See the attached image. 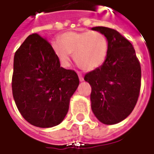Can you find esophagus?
I'll use <instances>...</instances> for the list:
<instances>
[{
  "mask_svg": "<svg viewBox=\"0 0 154 154\" xmlns=\"http://www.w3.org/2000/svg\"><path fill=\"white\" fill-rule=\"evenodd\" d=\"M79 80H80V82H82V81L84 80V78H83V77L82 75H79Z\"/></svg>",
  "mask_w": 154,
  "mask_h": 154,
  "instance_id": "esophagus-1",
  "label": "esophagus"
}]
</instances>
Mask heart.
<instances>
[{"mask_svg": "<svg viewBox=\"0 0 154 154\" xmlns=\"http://www.w3.org/2000/svg\"><path fill=\"white\" fill-rule=\"evenodd\" d=\"M60 42H54L52 48L62 66H69L71 54L85 71L91 72L103 65L108 54V41L97 31L68 32L62 34Z\"/></svg>", "mask_w": 154, "mask_h": 154, "instance_id": "heart-1", "label": "heart"}]
</instances>
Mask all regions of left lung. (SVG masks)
Returning a JSON list of instances; mask_svg holds the SVG:
<instances>
[{
    "label": "left lung",
    "mask_w": 154,
    "mask_h": 154,
    "mask_svg": "<svg viewBox=\"0 0 154 154\" xmlns=\"http://www.w3.org/2000/svg\"><path fill=\"white\" fill-rule=\"evenodd\" d=\"M108 41V54L99 68L89 72L84 80L92 88V110L104 124H115L133 112L139 97L141 66L129 41L116 30L96 26Z\"/></svg>",
    "instance_id": "8db88e82"
}]
</instances>
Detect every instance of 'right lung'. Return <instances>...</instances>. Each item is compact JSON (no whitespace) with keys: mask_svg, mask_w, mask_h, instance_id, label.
I'll list each match as a JSON object with an SVG mask.
<instances>
[{"mask_svg":"<svg viewBox=\"0 0 154 154\" xmlns=\"http://www.w3.org/2000/svg\"><path fill=\"white\" fill-rule=\"evenodd\" d=\"M78 85L77 72L61 67L51 44L38 34L30 35L16 51L12 94L20 113L32 125L61 123Z\"/></svg>","mask_w":154,"mask_h":154,"instance_id":"1","label":"right lung"}]
</instances>
